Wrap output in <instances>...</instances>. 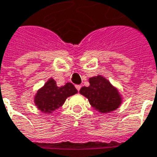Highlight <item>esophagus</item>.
Segmentation results:
<instances>
[{"mask_svg": "<svg viewBox=\"0 0 157 157\" xmlns=\"http://www.w3.org/2000/svg\"><path fill=\"white\" fill-rule=\"evenodd\" d=\"M81 87H82V86H81V85H75V88L77 89V91H80Z\"/></svg>", "mask_w": 157, "mask_h": 157, "instance_id": "obj_1", "label": "esophagus"}]
</instances>
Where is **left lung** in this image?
<instances>
[{"instance_id": "obj_1", "label": "left lung", "mask_w": 157, "mask_h": 157, "mask_svg": "<svg viewBox=\"0 0 157 157\" xmlns=\"http://www.w3.org/2000/svg\"><path fill=\"white\" fill-rule=\"evenodd\" d=\"M89 86H82L80 94L88 98L90 105L102 113L111 112L121 103L120 94L108 80L101 75L89 79Z\"/></svg>"}]
</instances>
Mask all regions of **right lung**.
Wrapping results in <instances>:
<instances>
[{
    "instance_id": "obj_1",
    "label": "right lung",
    "mask_w": 157,
    "mask_h": 157,
    "mask_svg": "<svg viewBox=\"0 0 157 157\" xmlns=\"http://www.w3.org/2000/svg\"><path fill=\"white\" fill-rule=\"evenodd\" d=\"M77 93V90L72 83L68 82L64 86H58L53 79H49L43 87H41L35 97V104L38 109L45 113L59 108L66 98Z\"/></svg>"
}]
</instances>
